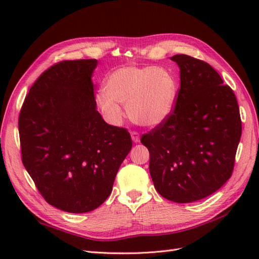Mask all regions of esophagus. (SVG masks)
I'll list each match as a JSON object with an SVG mask.
<instances>
[{"instance_id":"34e87169","label":"esophagus","mask_w":259,"mask_h":259,"mask_svg":"<svg viewBox=\"0 0 259 259\" xmlns=\"http://www.w3.org/2000/svg\"><path fill=\"white\" fill-rule=\"evenodd\" d=\"M131 138H133L134 142H139L140 141V134L138 131H131Z\"/></svg>"}]
</instances>
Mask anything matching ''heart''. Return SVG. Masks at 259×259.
<instances>
[{
	"instance_id": "obj_1",
	"label": "heart",
	"mask_w": 259,
	"mask_h": 259,
	"mask_svg": "<svg viewBox=\"0 0 259 259\" xmlns=\"http://www.w3.org/2000/svg\"><path fill=\"white\" fill-rule=\"evenodd\" d=\"M177 92V80L170 70L155 65H124L104 80L98 103L113 122L123 117L121 103L125 104L135 123L156 126L172 113Z\"/></svg>"
}]
</instances>
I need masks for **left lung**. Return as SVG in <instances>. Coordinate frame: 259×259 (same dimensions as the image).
<instances>
[{
  "label": "left lung",
  "mask_w": 259,
  "mask_h": 259,
  "mask_svg": "<svg viewBox=\"0 0 259 259\" xmlns=\"http://www.w3.org/2000/svg\"><path fill=\"white\" fill-rule=\"evenodd\" d=\"M170 59L180 69L175 109L140 141L150 153L156 190L186 203L213 194L232 177L241 120L234 91L210 64L186 54Z\"/></svg>",
  "instance_id": "obj_1"
}]
</instances>
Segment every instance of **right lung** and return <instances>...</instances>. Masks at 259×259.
I'll list each match as a JSON object with an SVG mask.
<instances>
[{
  "label": "right lung",
  "mask_w": 259,
  "mask_h": 259,
  "mask_svg": "<svg viewBox=\"0 0 259 259\" xmlns=\"http://www.w3.org/2000/svg\"><path fill=\"white\" fill-rule=\"evenodd\" d=\"M96 59L64 60L30 88L19 115L21 156L48 203L63 211L95 210L112 191L133 140L96 109Z\"/></svg>",
  "instance_id": "add662e5"
}]
</instances>
